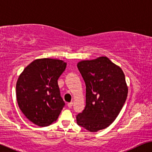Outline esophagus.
I'll return each mask as SVG.
<instances>
[{
  "label": "esophagus",
  "mask_w": 152,
  "mask_h": 152,
  "mask_svg": "<svg viewBox=\"0 0 152 152\" xmlns=\"http://www.w3.org/2000/svg\"><path fill=\"white\" fill-rule=\"evenodd\" d=\"M72 106H73V102H70V103H69V104H67V106H68L69 108H72Z\"/></svg>",
  "instance_id": "esophagus-1"
}]
</instances>
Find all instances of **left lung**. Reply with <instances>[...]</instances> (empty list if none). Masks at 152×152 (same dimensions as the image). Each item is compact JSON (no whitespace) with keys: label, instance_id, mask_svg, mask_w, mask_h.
<instances>
[{"label":"left lung","instance_id":"obj_1","mask_svg":"<svg viewBox=\"0 0 152 152\" xmlns=\"http://www.w3.org/2000/svg\"><path fill=\"white\" fill-rule=\"evenodd\" d=\"M86 86V108L76 115L79 126L96 132L110 126L128 95L124 72L106 56L77 64Z\"/></svg>","mask_w":152,"mask_h":152}]
</instances>
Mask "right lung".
<instances>
[{
	"label": "right lung",
	"instance_id": "obj_1",
	"mask_svg": "<svg viewBox=\"0 0 152 152\" xmlns=\"http://www.w3.org/2000/svg\"><path fill=\"white\" fill-rule=\"evenodd\" d=\"M66 66L61 60L32 61L18 78L16 91L20 110L30 122L46 126L56 122L64 106L58 80Z\"/></svg>",
	"mask_w": 152,
	"mask_h": 152
}]
</instances>
